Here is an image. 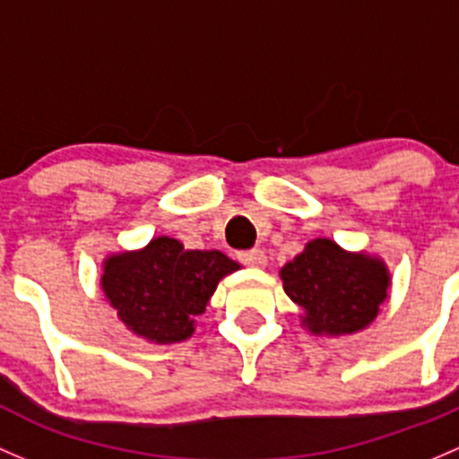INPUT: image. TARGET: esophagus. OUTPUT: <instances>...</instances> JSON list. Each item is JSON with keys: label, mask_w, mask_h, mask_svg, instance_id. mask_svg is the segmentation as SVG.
Here are the masks:
<instances>
[{"label": "esophagus", "mask_w": 459, "mask_h": 459, "mask_svg": "<svg viewBox=\"0 0 459 459\" xmlns=\"http://www.w3.org/2000/svg\"><path fill=\"white\" fill-rule=\"evenodd\" d=\"M238 261L252 264V267H264L267 264V254L263 249H245V252H238Z\"/></svg>", "instance_id": "34e87169"}]
</instances>
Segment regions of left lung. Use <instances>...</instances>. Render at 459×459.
<instances>
[{
  "mask_svg": "<svg viewBox=\"0 0 459 459\" xmlns=\"http://www.w3.org/2000/svg\"><path fill=\"white\" fill-rule=\"evenodd\" d=\"M287 296L305 309L302 325L314 333H353L367 327L386 299L385 264L347 254L327 238L311 240L281 272Z\"/></svg>",
  "mask_w": 459,
  "mask_h": 459,
  "instance_id": "obj_1",
  "label": "left lung"
}]
</instances>
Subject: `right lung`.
<instances>
[{
  "instance_id": "right-lung-1",
  "label": "right lung",
  "mask_w": 459,
  "mask_h": 459,
  "mask_svg": "<svg viewBox=\"0 0 459 459\" xmlns=\"http://www.w3.org/2000/svg\"><path fill=\"white\" fill-rule=\"evenodd\" d=\"M236 269L238 263L216 249H186L160 236L141 252L108 258L101 287L132 332L178 342L195 332V316L205 311L221 278Z\"/></svg>"
}]
</instances>
